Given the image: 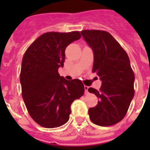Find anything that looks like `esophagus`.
I'll return each instance as SVG.
<instances>
[{"label": "esophagus", "mask_w": 150, "mask_h": 150, "mask_svg": "<svg viewBox=\"0 0 150 150\" xmlns=\"http://www.w3.org/2000/svg\"><path fill=\"white\" fill-rule=\"evenodd\" d=\"M84 89H85V92H86V93H88V89H89V87L86 86H85Z\"/></svg>", "instance_id": "esophagus-1"}]
</instances>
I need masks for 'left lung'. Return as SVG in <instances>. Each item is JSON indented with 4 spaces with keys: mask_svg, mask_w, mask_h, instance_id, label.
I'll return each mask as SVG.
<instances>
[{
    "mask_svg": "<svg viewBox=\"0 0 150 150\" xmlns=\"http://www.w3.org/2000/svg\"><path fill=\"white\" fill-rule=\"evenodd\" d=\"M81 34L93 52V71L102 82L99 91L88 89L100 99L96 107L89 109V118L97 125H113L125 117L135 94L130 60L109 33L82 30Z\"/></svg>",
    "mask_w": 150,
    "mask_h": 150,
    "instance_id": "left-lung-1",
    "label": "left lung"
}]
</instances>
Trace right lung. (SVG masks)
Masks as SVG:
<instances>
[{
  "label": "right lung",
  "mask_w": 150,
  "mask_h": 150,
  "mask_svg": "<svg viewBox=\"0 0 150 150\" xmlns=\"http://www.w3.org/2000/svg\"><path fill=\"white\" fill-rule=\"evenodd\" d=\"M81 38L79 32H50L29 46L22 61V98L31 117L42 127L57 128L69 120L71 105L84 94L79 79L66 80L58 73L66 47Z\"/></svg>",
  "instance_id": "obj_1"
}]
</instances>
